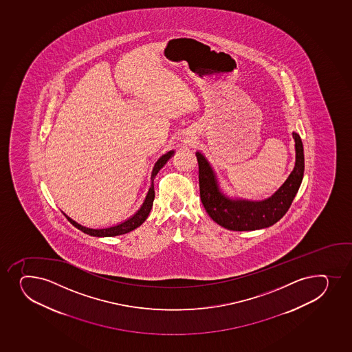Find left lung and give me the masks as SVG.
I'll use <instances>...</instances> for the list:
<instances>
[{
	"instance_id": "1",
	"label": "left lung",
	"mask_w": 352,
	"mask_h": 352,
	"mask_svg": "<svg viewBox=\"0 0 352 352\" xmlns=\"http://www.w3.org/2000/svg\"><path fill=\"white\" fill-rule=\"evenodd\" d=\"M295 140L294 170L287 180L267 200H230L219 192L215 175L200 152H197L199 164L200 197L206 212L216 223L234 231H250L271 227L287 212L299 190L305 172L303 145L298 133H293Z\"/></svg>"
}]
</instances>
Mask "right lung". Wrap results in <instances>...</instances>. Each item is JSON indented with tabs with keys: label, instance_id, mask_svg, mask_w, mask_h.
Here are the masks:
<instances>
[{
	"label": "right lung",
	"instance_id": "right-lung-1",
	"mask_svg": "<svg viewBox=\"0 0 352 352\" xmlns=\"http://www.w3.org/2000/svg\"><path fill=\"white\" fill-rule=\"evenodd\" d=\"M172 155H173V151L167 152L166 155H164L162 158H159L158 162L155 163L151 174V187L148 189V195L145 197L143 206L140 207V210H138L131 219H129L128 221H125L123 223L118 224V226H115V227L106 228V229H91V228L82 227L81 224L76 223V221L69 219L65 212H63V214L66 216V219H67L74 227L78 228L79 230L82 231L85 234H91V236H95V237H113V236L126 234L129 231L136 229V228L140 227V224L143 223L145 219H148V214L151 212L152 204H153V200H155L153 179H155V175H157V173L160 170V168L166 164L167 160L172 157Z\"/></svg>",
	"mask_w": 352,
	"mask_h": 352
}]
</instances>
